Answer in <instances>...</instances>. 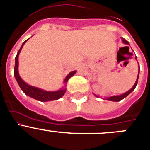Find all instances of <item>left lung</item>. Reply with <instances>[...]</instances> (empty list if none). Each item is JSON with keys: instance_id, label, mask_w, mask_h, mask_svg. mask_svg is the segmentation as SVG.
<instances>
[{"instance_id": "left-lung-1", "label": "left lung", "mask_w": 150, "mask_h": 150, "mask_svg": "<svg viewBox=\"0 0 150 150\" xmlns=\"http://www.w3.org/2000/svg\"><path fill=\"white\" fill-rule=\"evenodd\" d=\"M122 42L124 43V44H125V45H129V42L126 41V40H125L123 38H122ZM135 59H136V60H137V57H135ZM139 73H140V67H139V68H138V75H137V80H136V81H135V83H134V86H133V87H132V88H131L130 90H129V91L125 92V93H124L123 94H121V95L113 96L108 97V98H105V99H106V100H108V101H112V102H119V101L122 100V99H123L124 98H125V97L127 96L128 95H129V94H130L131 93H132V92L133 91V90H134V89H135L136 86H137V81H138ZM94 95H95L96 96H97L96 95V94H94ZM97 97H98V96H97Z\"/></svg>"}]
</instances>
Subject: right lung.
Listing matches in <instances>:
<instances>
[{
    "instance_id": "right-lung-1",
    "label": "right lung",
    "mask_w": 150,
    "mask_h": 150,
    "mask_svg": "<svg viewBox=\"0 0 150 150\" xmlns=\"http://www.w3.org/2000/svg\"><path fill=\"white\" fill-rule=\"evenodd\" d=\"M25 41L22 43L21 47L20 49L18 50L17 55H16V58H15V67H14V76L16 78L17 83L19 85L20 88L22 90L27 96L31 97V98L36 99V100L40 101V102H48V101H53V100H57L59 98H61L64 94H65L66 91H67V88H66V84L68 82V80L71 77L73 76L76 71H72V72H69L67 77L65 78L64 81H63V83H64V87H62L60 90H57V91H47V90H44L42 89L38 88V87H33L31 85L25 83L24 81L21 79L20 77L19 74H18V55H19L21 50L22 49L23 46L25 45V43L28 41Z\"/></svg>"
}]
</instances>
